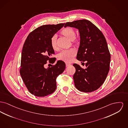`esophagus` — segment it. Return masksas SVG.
I'll return each mask as SVG.
<instances>
[{"mask_svg":"<svg viewBox=\"0 0 128 128\" xmlns=\"http://www.w3.org/2000/svg\"><path fill=\"white\" fill-rule=\"evenodd\" d=\"M70 64H68V63H66V66H67V67H68V66L69 65H70Z\"/></svg>","mask_w":128,"mask_h":128,"instance_id":"esophagus-1","label":"esophagus"}]
</instances>
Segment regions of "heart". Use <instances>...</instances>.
<instances>
[{
	"instance_id": "b5f03b06",
	"label": "heart",
	"mask_w": 128,
	"mask_h": 128,
	"mask_svg": "<svg viewBox=\"0 0 128 128\" xmlns=\"http://www.w3.org/2000/svg\"><path fill=\"white\" fill-rule=\"evenodd\" d=\"M62 33L70 40H72L75 38L76 33L74 30L72 28H66L62 31ZM51 45L53 49H56V36L54 35L51 40ZM76 51L74 49H69L62 51L58 55V58L66 63L71 62L76 55Z\"/></svg>"
}]
</instances>
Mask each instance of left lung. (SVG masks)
I'll return each instance as SVG.
<instances>
[{
	"label": "left lung",
	"instance_id": "obj_1",
	"mask_svg": "<svg viewBox=\"0 0 128 128\" xmlns=\"http://www.w3.org/2000/svg\"><path fill=\"white\" fill-rule=\"evenodd\" d=\"M77 28L80 33V44L77 60L86 61V68L74 64L76 69L73 78L76 88L84 92H91L103 84L109 71L111 55L105 37L102 31L87 20L67 22L65 28Z\"/></svg>",
	"mask_w": 128,
	"mask_h": 128
}]
</instances>
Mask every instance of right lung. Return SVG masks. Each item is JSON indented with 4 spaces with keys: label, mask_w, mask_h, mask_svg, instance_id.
I'll list each match as a JSON object with an SVG mask.
<instances>
[{
    "label": "right lung",
    "mask_w": 128,
    "mask_h": 128,
    "mask_svg": "<svg viewBox=\"0 0 128 128\" xmlns=\"http://www.w3.org/2000/svg\"><path fill=\"white\" fill-rule=\"evenodd\" d=\"M64 24L42 26L30 32L24 42L20 74L26 88L34 96L45 97L53 93L56 88L57 77L65 69V63L62 60L51 67H44L47 61L53 64L56 61L52 57L54 52L51 40Z\"/></svg>",
    "instance_id": "add662e5"
}]
</instances>
